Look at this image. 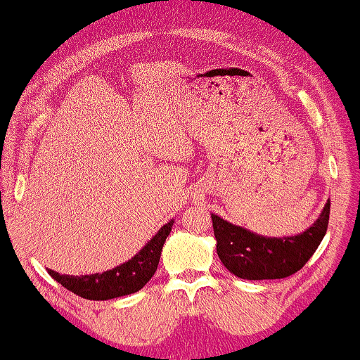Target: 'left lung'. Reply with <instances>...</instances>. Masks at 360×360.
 <instances>
[{"label":"left lung","instance_id":"8db88e82","mask_svg":"<svg viewBox=\"0 0 360 360\" xmlns=\"http://www.w3.org/2000/svg\"><path fill=\"white\" fill-rule=\"evenodd\" d=\"M330 200L307 230L290 237H265L212 214L217 254L230 274L245 281L283 278L307 264L327 232Z\"/></svg>","mask_w":360,"mask_h":360}]
</instances>
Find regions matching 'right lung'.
<instances>
[{"instance_id": "1", "label": "right lung", "mask_w": 360, "mask_h": 360, "mask_svg": "<svg viewBox=\"0 0 360 360\" xmlns=\"http://www.w3.org/2000/svg\"><path fill=\"white\" fill-rule=\"evenodd\" d=\"M173 221H167L130 260L103 274L61 275L51 269H48V274L70 292L88 300H110L135 294L157 272L163 243L172 232Z\"/></svg>"}]
</instances>
